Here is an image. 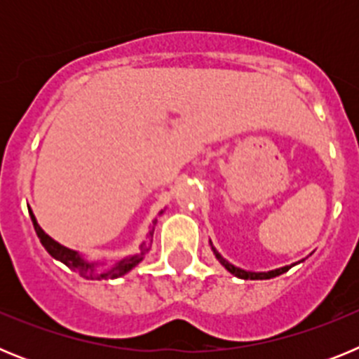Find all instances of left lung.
I'll use <instances>...</instances> for the list:
<instances>
[{"mask_svg": "<svg viewBox=\"0 0 359 359\" xmlns=\"http://www.w3.org/2000/svg\"><path fill=\"white\" fill-rule=\"evenodd\" d=\"M210 246H212V241H210ZM212 252H214L215 259H217V261L221 262V264H223L231 275H236L237 278H243V280H264V278H273V277H278V275H282V273H286L287 269L293 268V266H297V262H293V264L282 266V268L271 269V271H248V269L237 268V266H233L231 262H228L226 259H224V257L214 248V246H212ZM300 262H302V261H300Z\"/></svg>", "mask_w": 359, "mask_h": 359, "instance_id": "1", "label": "left lung"}]
</instances>
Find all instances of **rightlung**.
I'll use <instances>...</instances> for the list:
<instances>
[{
	"mask_svg": "<svg viewBox=\"0 0 359 359\" xmlns=\"http://www.w3.org/2000/svg\"><path fill=\"white\" fill-rule=\"evenodd\" d=\"M28 212H30V217H32V223H34V228H36V233L37 237H39L41 244L44 246V250L50 253V255L55 259V261L62 262V264L68 266L69 269H73V271H77L81 277L84 278H91V280H107V278H118L122 277V275L129 273L135 266L140 264L142 261H144L145 253L151 250V244H152V236H154V226H156L158 219H154L152 221V224L149 226V233L145 236V241H142V244L138 246V253H135V255H128V257H122V259H118V261H113L109 262L107 266H104L106 262H98V261H90L88 257H84L82 253L75 252V250L72 248H66L65 244L57 243L55 239H52V237L46 233V231L43 230V228L39 226V223H37L36 215H34V212H32V208H28ZM165 210L160 212V215L163 214Z\"/></svg>",
	"mask_w": 359,
	"mask_h": 359,
	"instance_id": "1",
	"label": "right lung"
}]
</instances>
